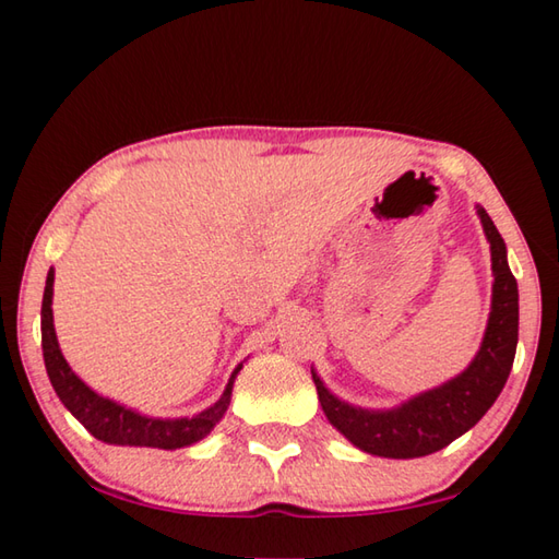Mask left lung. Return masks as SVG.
<instances>
[{
	"label": "left lung",
	"instance_id": "1",
	"mask_svg": "<svg viewBox=\"0 0 559 559\" xmlns=\"http://www.w3.org/2000/svg\"><path fill=\"white\" fill-rule=\"evenodd\" d=\"M478 216L493 261V310L484 345L466 372L392 412L355 409L330 394L313 374L318 400L330 424L357 449L384 459L427 456L476 427L506 386L518 347V283L508 269L503 236L480 206Z\"/></svg>",
	"mask_w": 559,
	"mask_h": 559
}]
</instances>
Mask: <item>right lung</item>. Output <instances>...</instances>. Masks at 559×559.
Wrapping results in <instances>:
<instances>
[{
    "mask_svg": "<svg viewBox=\"0 0 559 559\" xmlns=\"http://www.w3.org/2000/svg\"><path fill=\"white\" fill-rule=\"evenodd\" d=\"M51 298L53 271H49V276H46L41 302V347L46 372H49V380L66 409H69L93 437L106 443H118V447L182 449L189 447V443L200 441L216 427V421L222 419L226 406L231 402V384L241 367L234 370L222 400L210 406V409H204L202 414L192 416V419H150V416H140L132 409H126V406H120L106 400V396L88 390V386L73 374L69 362H66L61 355L59 343H56Z\"/></svg>",
    "mask_w": 559,
    "mask_h": 559,
    "instance_id": "1",
    "label": "right lung"
}]
</instances>
